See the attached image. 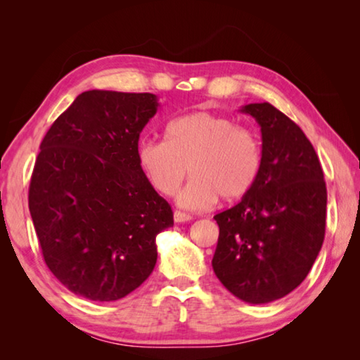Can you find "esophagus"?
I'll return each mask as SVG.
<instances>
[{
  "label": "esophagus",
  "instance_id": "obj_1",
  "mask_svg": "<svg viewBox=\"0 0 360 360\" xmlns=\"http://www.w3.org/2000/svg\"><path fill=\"white\" fill-rule=\"evenodd\" d=\"M173 217H174V222H178V224L192 221V216H188V214H186V212H181V211H174Z\"/></svg>",
  "mask_w": 360,
  "mask_h": 360
}]
</instances>
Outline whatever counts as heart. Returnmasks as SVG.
<instances>
[{
  "label": "heart",
  "mask_w": 360,
  "mask_h": 360,
  "mask_svg": "<svg viewBox=\"0 0 360 360\" xmlns=\"http://www.w3.org/2000/svg\"><path fill=\"white\" fill-rule=\"evenodd\" d=\"M167 139H144L138 162L155 191L173 195L188 172L192 179L178 193L186 210L203 211L221 197L238 200L251 191L262 165V150L252 130L227 115L188 112L168 122Z\"/></svg>",
  "instance_id": "1"
}]
</instances>
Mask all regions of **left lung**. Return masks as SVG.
<instances>
[{
  "label": "left lung",
  "instance_id": "left-lung-1",
  "mask_svg": "<svg viewBox=\"0 0 360 360\" xmlns=\"http://www.w3.org/2000/svg\"><path fill=\"white\" fill-rule=\"evenodd\" d=\"M262 133L257 181L238 205L214 216L212 270L240 300L283 298L311 270L326 233L327 188L319 158L300 127L270 103L240 109Z\"/></svg>",
  "mask_w": 360,
  "mask_h": 360
}]
</instances>
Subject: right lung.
Instances as JSON below:
<instances>
[{
	"instance_id": "add662e5",
	"label": "right lung",
	"mask_w": 360,
	"mask_h": 360,
	"mask_svg": "<svg viewBox=\"0 0 360 360\" xmlns=\"http://www.w3.org/2000/svg\"><path fill=\"white\" fill-rule=\"evenodd\" d=\"M158 106L152 94L87 90L42 139L30 214L49 270L72 294L119 300L154 270L173 211L139 165L138 141Z\"/></svg>"
}]
</instances>
